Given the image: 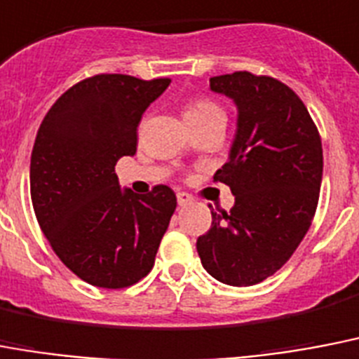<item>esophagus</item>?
Masks as SVG:
<instances>
[{"label":"esophagus","instance_id":"34e87169","mask_svg":"<svg viewBox=\"0 0 359 359\" xmlns=\"http://www.w3.org/2000/svg\"><path fill=\"white\" fill-rule=\"evenodd\" d=\"M189 203H193V196L187 193H177V205L180 208H185Z\"/></svg>","mask_w":359,"mask_h":359}]
</instances>
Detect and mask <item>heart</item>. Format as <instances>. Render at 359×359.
<instances>
[{
    "label": "heart",
    "instance_id": "b5f03b06",
    "mask_svg": "<svg viewBox=\"0 0 359 359\" xmlns=\"http://www.w3.org/2000/svg\"><path fill=\"white\" fill-rule=\"evenodd\" d=\"M213 114H222V109L209 98L200 96V98H194L193 102L189 103L185 116L187 118H208V116H213Z\"/></svg>",
    "mask_w": 359,
    "mask_h": 359
}]
</instances>
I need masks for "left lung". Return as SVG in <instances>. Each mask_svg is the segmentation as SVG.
<instances>
[{
	"label": "left lung",
	"instance_id": "obj_1",
	"mask_svg": "<svg viewBox=\"0 0 359 359\" xmlns=\"http://www.w3.org/2000/svg\"><path fill=\"white\" fill-rule=\"evenodd\" d=\"M237 105V133L215 182L231 189L235 205L211 211L198 237L203 269L219 282L246 287L280 271L308 233L319 203L323 144L304 102L285 83L252 72L209 79Z\"/></svg>",
	"mask_w": 359,
	"mask_h": 359
}]
</instances>
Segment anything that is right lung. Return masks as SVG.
<instances>
[{
	"instance_id": "obj_1",
	"label": "right lung",
	"mask_w": 359,
	"mask_h": 359,
	"mask_svg": "<svg viewBox=\"0 0 359 359\" xmlns=\"http://www.w3.org/2000/svg\"><path fill=\"white\" fill-rule=\"evenodd\" d=\"M170 85L98 74L76 83L42 120L31 154V202L59 259L83 282L124 289L148 274L176 194L120 191L114 166L135 156L142 113Z\"/></svg>"
}]
</instances>
